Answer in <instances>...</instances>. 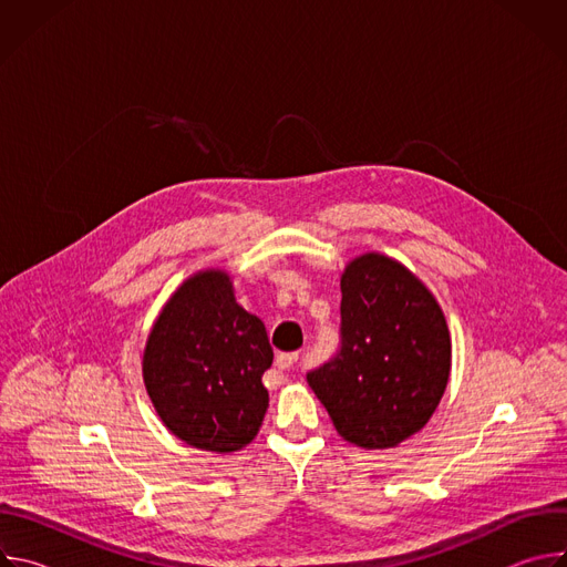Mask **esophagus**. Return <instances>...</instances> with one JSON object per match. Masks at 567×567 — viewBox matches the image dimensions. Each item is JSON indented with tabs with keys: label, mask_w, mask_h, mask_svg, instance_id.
I'll use <instances>...</instances> for the list:
<instances>
[{
	"label": "esophagus",
	"mask_w": 567,
	"mask_h": 567,
	"mask_svg": "<svg viewBox=\"0 0 567 567\" xmlns=\"http://www.w3.org/2000/svg\"><path fill=\"white\" fill-rule=\"evenodd\" d=\"M296 361H298V352H282V354L276 357V365H278V370H282V372L291 370V368L296 365Z\"/></svg>",
	"instance_id": "1"
}]
</instances>
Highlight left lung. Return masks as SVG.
Masks as SVG:
<instances>
[{
	"label": "left lung",
	"instance_id": "left-lung-1",
	"mask_svg": "<svg viewBox=\"0 0 567 567\" xmlns=\"http://www.w3.org/2000/svg\"><path fill=\"white\" fill-rule=\"evenodd\" d=\"M341 352L307 374L339 435L392 449L422 431L451 377V332L431 289L377 251L341 274Z\"/></svg>",
	"mask_w": 567,
	"mask_h": 567
}]
</instances>
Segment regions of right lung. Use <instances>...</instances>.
Returning <instances> with one entry per match:
<instances>
[{"label": "right lung", "instance_id": "add662e5", "mask_svg": "<svg viewBox=\"0 0 567 567\" xmlns=\"http://www.w3.org/2000/svg\"><path fill=\"white\" fill-rule=\"evenodd\" d=\"M274 350L265 322L239 307L230 274L202 269L161 307L143 350V383L164 426L193 449L235 453L254 442Z\"/></svg>", "mask_w": 567, "mask_h": 567}]
</instances>
